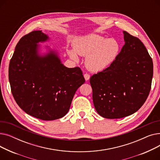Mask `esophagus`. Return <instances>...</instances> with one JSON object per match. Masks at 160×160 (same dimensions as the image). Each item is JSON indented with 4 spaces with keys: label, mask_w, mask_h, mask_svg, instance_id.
Here are the masks:
<instances>
[{
    "label": "esophagus",
    "mask_w": 160,
    "mask_h": 160,
    "mask_svg": "<svg viewBox=\"0 0 160 160\" xmlns=\"http://www.w3.org/2000/svg\"><path fill=\"white\" fill-rule=\"evenodd\" d=\"M83 77H84V78H85V80L86 81L89 80V78H90V75L89 74H88V73H85L84 74H83Z\"/></svg>",
    "instance_id": "esophagus-1"
}]
</instances>
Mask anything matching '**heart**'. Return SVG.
Masks as SVG:
<instances>
[{
	"label": "heart",
	"instance_id": "1",
	"mask_svg": "<svg viewBox=\"0 0 160 160\" xmlns=\"http://www.w3.org/2000/svg\"><path fill=\"white\" fill-rule=\"evenodd\" d=\"M74 50L69 54L73 60L78 62L77 54L86 56V66L91 71L99 72L110 67L119 56L121 45L115 39H106L91 34L78 39L75 42Z\"/></svg>",
	"mask_w": 160,
	"mask_h": 160
}]
</instances>
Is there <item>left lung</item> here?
<instances>
[{"instance_id": "left-lung-1", "label": "left lung", "mask_w": 160, "mask_h": 160, "mask_svg": "<svg viewBox=\"0 0 160 160\" xmlns=\"http://www.w3.org/2000/svg\"><path fill=\"white\" fill-rule=\"evenodd\" d=\"M123 33L125 44L116 60L90 78L95 110L107 119L136 112L146 101L152 84V58L139 38Z\"/></svg>"}]
</instances>
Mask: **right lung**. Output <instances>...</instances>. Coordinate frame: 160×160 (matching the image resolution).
<instances>
[{
    "instance_id": "add662e5",
    "label": "right lung",
    "mask_w": 160,
    "mask_h": 160,
    "mask_svg": "<svg viewBox=\"0 0 160 160\" xmlns=\"http://www.w3.org/2000/svg\"><path fill=\"white\" fill-rule=\"evenodd\" d=\"M48 39L41 30L21 38L9 65V81L17 104L28 115L44 121L69 112L76 91L85 82L80 67L67 68L54 51L38 54V43Z\"/></svg>"
}]
</instances>
